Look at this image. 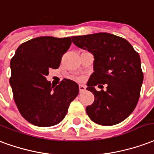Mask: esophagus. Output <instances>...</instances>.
Here are the masks:
<instances>
[{"label": "esophagus", "mask_w": 154, "mask_h": 154, "mask_svg": "<svg viewBox=\"0 0 154 154\" xmlns=\"http://www.w3.org/2000/svg\"><path fill=\"white\" fill-rule=\"evenodd\" d=\"M79 92H80V93H82V92H84V91L86 90V87H85V85H79Z\"/></svg>", "instance_id": "esophagus-1"}]
</instances>
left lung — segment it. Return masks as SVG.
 I'll return each instance as SVG.
<instances>
[{
    "label": "left lung",
    "mask_w": 154,
    "mask_h": 154,
    "mask_svg": "<svg viewBox=\"0 0 154 154\" xmlns=\"http://www.w3.org/2000/svg\"><path fill=\"white\" fill-rule=\"evenodd\" d=\"M71 38L74 44L94 57V71L87 83V89L94 95V103L86 107L89 118L102 125L123 122L140 98L143 74L139 53L127 40L107 32ZM100 83L108 85L106 91L95 89Z\"/></svg>",
    "instance_id": "left-lung-1"
}]
</instances>
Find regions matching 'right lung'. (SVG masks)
Wrapping results in <instances>:
<instances>
[{
    "label": "right lung",
    "mask_w": 154,
    "mask_h": 154,
    "mask_svg": "<svg viewBox=\"0 0 154 154\" xmlns=\"http://www.w3.org/2000/svg\"><path fill=\"white\" fill-rule=\"evenodd\" d=\"M71 42L69 37H38L22 43L11 59L10 84L14 100L31 124L48 127L60 123L78 95L75 81L64 79L54 87L46 79L49 69L59 67Z\"/></svg>",
    "instance_id": "right-lung-1"
}]
</instances>
